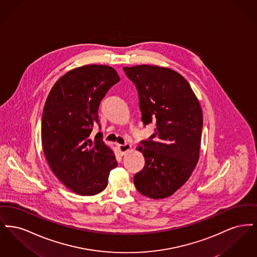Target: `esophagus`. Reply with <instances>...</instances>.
Here are the masks:
<instances>
[{
    "instance_id": "1",
    "label": "esophagus",
    "mask_w": 257,
    "mask_h": 257,
    "mask_svg": "<svg viewBox=\"0 0 257 257\" xmlns=\"http://www.w3.org/2000/svg\"><path fill=\"white\" fill-rule=\"evenodd\" d=\"M131 145L129 144H125V145H119L118 146V150L120 152L121 155H125L126 152H128L130 149H131Z\"/></svg>"
}]
</instances>
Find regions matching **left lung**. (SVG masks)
<instances>
[{
	"label": "left lung",
	"mask_w": 257,
	"mask_h": 257,
	"mask_svg": "<svg viewBox=\"0 0 257 257\" xmlns=\"http://www.w3.org/2000/svg\"><path fill=\"white\" fill-rule=\"evenodd\" d=\"M123 70L137 86L143 122L156 125L138 147L146 165L135 174V186L147 197H169L188 181L199 159V101L183 76L171 68L141 64Z\"/></svg>",
	"instance_id": "obj_1"
}]
</instances>
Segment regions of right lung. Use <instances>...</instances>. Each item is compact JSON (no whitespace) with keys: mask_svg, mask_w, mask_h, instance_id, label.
Here are the masks:
<instances>
[{"mask_svg":"<svg viewBox=\"0 0 257 257\" xmlns=\"http://www.w3.org/2000/svg\"><path fill=\"white\" fill-rule=\"evenodd\" d=\"M120 80L108 65L87 64L61 76L50 90L42 113L41 144L51 171L80 196L106 189L117 163L100 133L98 108L111 86Z\"/></svg>","mask_w":257,"mask_h":257,"instance_id":"1","label":"right lung"}]
</instances>
